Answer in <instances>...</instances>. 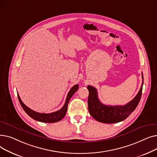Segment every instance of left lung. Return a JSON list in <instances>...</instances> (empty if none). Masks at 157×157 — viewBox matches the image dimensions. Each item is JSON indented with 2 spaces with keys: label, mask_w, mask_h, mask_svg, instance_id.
Masks as SVG:
<instances>
[{
  "label": "left lung",
  "mask_w": 157,
  "mask_h": 157,
  "mask_svg": "<svg viewBox=\"0 0 157 157\" xmlns=\"http://www.w3.org/2000/svg\"><path fill=\"white\" fill-rule=\"evenodd\" d=\"M142 78V85L138 94L130 102L123 105L103 104L98 99L97 89L88 85L87 86L89 91L88 106L90 114L97 121L104 123H118L126 119L135 110L141 99L144 81L143 74Z\"/></svg>",
  "instance_id": "8db88e82"
}]
</instances>
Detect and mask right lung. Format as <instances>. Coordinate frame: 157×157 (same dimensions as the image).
<instances>
[{
    "instance_id": "right-lung-1",
    "label": "right lung",
    "mask_w": 157,
    "mask_h": 157,
    "mask_svg": "<svg viewBox=\"0 0 157 157\" xmlns=\"http://www.w3.org/2000/svg\"><path fill=\"white\" fill-rule=\"evenodd\" d=\"M78 88H79L78 85H76L72 87V88L70 90V91L67 94V98H66L65 104L60 110L53 113H48V114L37 113L28 108V107L26 105H25L24 103L21 101L18 94V98L23 110L25 111V113L32 118L40 122L55 123V122L60 121L65 117V115L67 111V106H68V104L71 99V98L72 97L74 94L78 90Z\"/></svg>"
}]
</instances>
